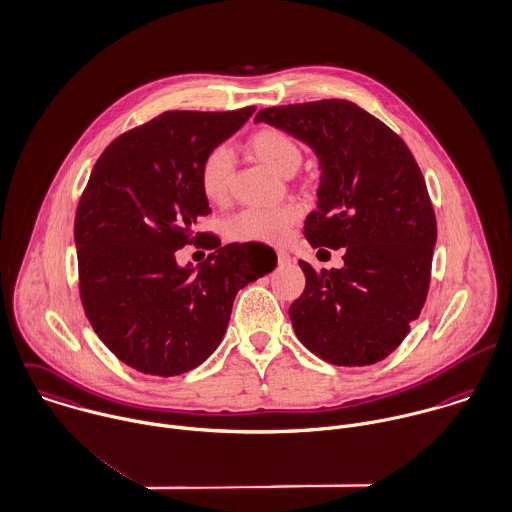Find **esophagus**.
Returning a JSON list of instances; mask_svg holds the SVG:
<instances>
[{"instance_id":"34e87169","label":"esophagus","mask_w":512,"mask_h":512,"mask_svg":"<svg viewBox=\"0 0 512 512\" xmlns=\"http://www.w3.org/2000/svg\"><path fill=\"white\" fill-rule=\"evenodd\" d=\"M276 256H278V262H280V264L290 262V254H288L286 250H276Z\"/></svg>"}]
</instances>
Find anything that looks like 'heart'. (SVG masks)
<instances>
[{
  "mask_svg": "<svg viewBox=\"0 0 512 512\" xmlns=\"http://www.w3.org/2000/svg\"><path fill=\"white\" fill-rule=\"evenodd\" d=\"M246 151L260 163L274 171L288 174L302 163V149L294 137L276 127H262L246 141ZM234 161L224 147L210 149L200 167L198 184L204 198L212 204H226L232 194ZM304 208L300 202L290 200L276 208H246L224 224V234L232 242L280 244L290 230L300 222Z\"/></svg>",
  "mask_w": 512,
  "mask_h": 512,
  "instance_id": "heart-1",
  "label": "heart"
}]
</instances>
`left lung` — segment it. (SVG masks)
Masks as SVG:
<instances>
[{
  "instance_id": "left-lung-1",
  "label": "left lung",
  "mask_w": 512,
  "mask_h": 512,
  "mask_svg": "<svg viewBox=\"0 0 512 512\" xmlns=\"http://www.w3.org/2000/svg\"><path fill=\"white\" fill-rule=\"evenodd\" d=\"M256 121L308 143L322 165L320 202L306 218L314 248H343V268L306 274L290 320L334 365L385 359L419 318L431 284L437 218L421 169L383 121L351 101L268 107Z\"/></svg>"
}]
</instances>
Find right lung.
Here are the masks:
<instances>
[{
    "label": "right lung",
    "instance_id": "obj_1",
    "mask_svg": "<svg viewBox=\"0 0 512 512\" xmlns=\"http://www.w3.org/2000/svg\"><path fill=\"white\" fill-rule=\"evenodd\" d=\"M165 111L119 135L97 159L75 212L79 298L101 341L129 367L172 377L222 341L240 288L276 266L272 248L196 232L210 214L198 184L204 155L254 113ZM214 249L194 273L173 254Z\"/></svg>",
    "mask_w": 512,
    "mask_h": 512
}]
</instances>
